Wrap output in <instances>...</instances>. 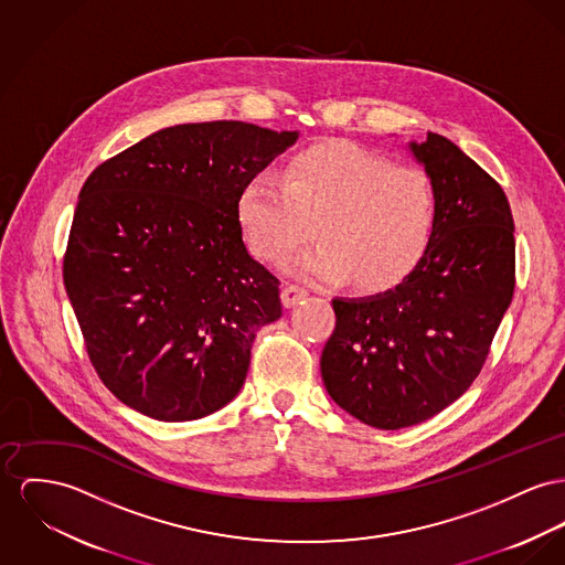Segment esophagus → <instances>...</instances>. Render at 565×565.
Instances as JSON below:
<instances>
[{"instance_id":"obj_1","label":"esophagus","mask_w":565,"mask_h":565,"mask_svg":"<svg viewBox=\"0 0 565 565\" xmlns=\"http://www.w3.org/2000/svg\"><path fill=\"white\" fill-rule=\"evenodd\" d=\"M306 296H308V291L300 287V285H285V289H282V303L285 306H294V303H298Z\"/></svg>"}]
</instances>
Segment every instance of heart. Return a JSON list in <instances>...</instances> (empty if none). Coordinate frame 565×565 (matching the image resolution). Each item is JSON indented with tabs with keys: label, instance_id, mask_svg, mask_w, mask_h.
Here are the masks:
<instances>
[{
	"label": "heart",
	"instance_id": "1",
	"mask_svg": "<svg viewBox=\"0 0 565 565\" xmlns=\"http://www.w3.org/2000/svg\"><path fill=\"white\" fill-rule=\"evenodd\" d=\"M237 216L248 248L265 262L291 253L315 231L319 244L287 269L319 282L349 276L366 291L401 282L428 248L435 190L424 171L375 151L330 141L296 153L282 182L257 175L242 190Z\"/></svg>",
	"mask_w": 565,
	"mask_h": 565
}]
</instances>
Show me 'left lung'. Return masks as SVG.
I'll use <instances>...</instances> for the list:
<instances>
[{
    "label": "left lung",
    "instance_id": "obj_1",
    "mask_svg": "<svg viewBox=\"0 0 565 565\" xmlns=\"http://www.w3.org/2000/svg\"><path fill=\"white\" fill-rule=\"evenodd\" d=\"M435 190V226L414 271L371 298H337L321 353L347 414L398 430L444 412L480 375L516 285L508 196L450 139L412 143Z\"/></svg>",
    "mask_w": 565,
    "mask_h": 565
}]
</instances>
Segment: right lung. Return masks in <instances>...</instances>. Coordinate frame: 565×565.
<instances>
[{
    "mask_svg": "<svg viewBox=\"0 0 565 565\" xmlns=\"http://www.w3.org/2000/svg\"><path fill=\"white\" fill-rule=\"evenodd\" d=\"M300 132L180 124L105 160L78 192L64 287L92 366L160 422L218 412L244 385L280 280L242 237V190Z\"/></svg>",
    "mask_w": 565,
    "mask_h": 565,
    "instance_id": "add662e5",
    "label": "right lung"
}]
</instances>
